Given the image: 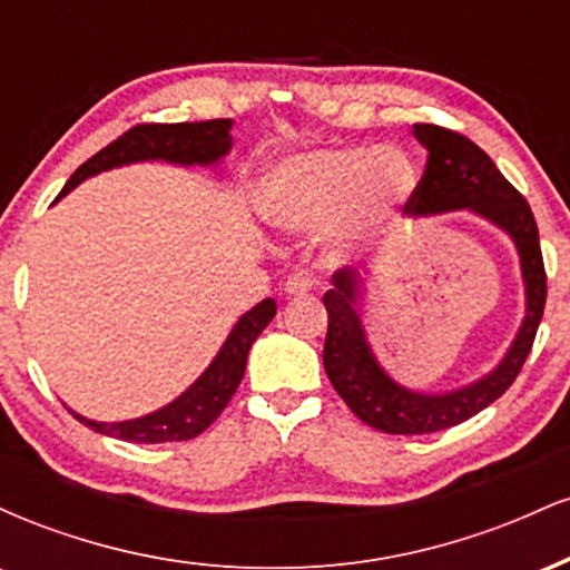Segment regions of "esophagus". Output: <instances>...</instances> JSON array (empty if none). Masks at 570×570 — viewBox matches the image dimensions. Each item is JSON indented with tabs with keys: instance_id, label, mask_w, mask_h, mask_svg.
<instances>
[{
	"instance_id": "esophagus-1",
	"label": "esophagus",
	"mask_w": 570,
	"mask_h": 570,
	"mask_svg": "<svg viewBox=\"0 0 570 570\" xmlns=\"http://www.w3.org/2000/svg\"><path fill=\"white\" fill-rule=\"evenodd\" d=\"M311 289H313V278L307 276V273H292L284 284V292L289 294V297H294V294H307Z\"/></svg>"
}]
</instances>
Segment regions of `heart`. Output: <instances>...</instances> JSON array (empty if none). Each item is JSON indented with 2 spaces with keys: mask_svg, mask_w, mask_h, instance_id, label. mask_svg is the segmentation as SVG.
<instances>
[{
  "mask_svg": "<svg viewBox=\"0 0 570 570\" xmlns=\"http://www.w3.org/2000/svg\"><path fill=\"white\" fill-rule=\"evenodd\" d=\"M415 187V166L399 149L324 147L276 163L259 185V212L284 230L330 222V238L353 246Z\"/></svg>",
  "mask_w": 570,
  "mask_h": 570,
  "instance_id": "1",
  "label": "heart"
}]
</instances>
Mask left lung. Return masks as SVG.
<instances>
[{
    "mask_svg": "<svg viewBox=\"0 0 570 570\" xmlns=\"http://www.w3.org/2000/svg\"><path fill=\"white\" fill-rule=\"evenodd\" d=\"M412 130L415 139L426 147L429 158L426 171L404 203V212L421 217V214L472 208L512 235L525 278L528 311L507 358L488 377L450 394H415L391 381L375 362L358 322L356 271H337L332 276V289L324 294V307L330 316L324 343L326 377L358 421L385 434H434L469 421L501 394H507L533 348L547 303L544 257H541L539 227L528 200L463 134L431 122H415Z\"/></svg>",
    "mask_w": 570,
    "mask_h": 570,
    "instance_id": "1",
    "label": "left lung"
}]
</instances>
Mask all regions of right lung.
<instances>
[{
    "label": "right lung",
    "mask_w": 570,
    "mask_h": 570,
    "mask_svg": "<svg viewBox=\"0 0 570 570\" xmlns=\"http://www.w3.org/2000/svg\"><path fill=\"white\" fill-rule=\"evenodd\" d=\"M230 120H203V122H139V126L128 128L126 134L117 136L112 144L98 149L90 160H85L75 174L69 176L67 187L75 189L82 179L94 176L98 171H109L115 166H126V163L136 160H168L181 163V166H193V163H214L230 149ZM58 195V198H61ZM276 316V303L273 299H263L254 305L252 311L240 316L235 324L230 337L225 340L222 351L217 353L208 370L181 394L176 402L168 404L153 415L136 417V421L122 423H96L88 417L71 415L85 423L88 429L98 431V434L115 436V440H126L136 444H158V442H185L195 440L203 434L219 412L227 407L235 389L244 381L246 356L252 348L254 340L259 332Z\"/></svg>",
    "instance_id": "obj_1"
}]
</instances>
